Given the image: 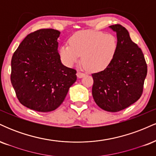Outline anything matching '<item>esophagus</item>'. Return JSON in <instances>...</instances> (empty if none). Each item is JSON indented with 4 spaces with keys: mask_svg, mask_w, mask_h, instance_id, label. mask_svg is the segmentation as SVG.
I'll list each match as a JSON object with an SVG mask.
<instances>
[{
    "mask_svg": "<svg viewBox=\"0 0 156 156\" xmlns=\"http://www.w3.org/2000/svg\"><path fill=\"white\" fill-rule=\"evenodd\" d=\"M77 76H78V78H83V77L85 76V73L80 72V71H78V72H77Z\"/></svg>",
    "mask_w": 156,
    "mask_h": 156,
    "instance_id": "1",
    "label": "esophagus"
}]
</instances>
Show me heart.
<instances>
[{"instance_id":"1","label":"heart","mask_w":156,"mask_h":156,"mask_svg":"<svg viewBox=\"0 0 156 156\" xmlns=\"http://www.w3.org/2000/svg\"><path fill=\"white\" fill-rule=\"evenodd\" d=\"M69 44L60 46L58 53L62 62L73 67L82 55L83 66L94 73L104 70L112 62L117 51L114 35L92 30L79 31L71 36Z\"/></svg>"}]
</instances>
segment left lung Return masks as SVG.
Returning a JSON list of instances; mask_svg holds the SVG:
<instances>
[{
	"mask_svg": "<svg viewBox=\"0 0 156 156\" xmlns=\"http://www.w3.org/2000/svg\"><path fill=\"white\" fill-rule=\"evenodd\" d=\"M109 28L117 34V51L104 70L92 75V96L103 110L117 112L136 102L142 94L147 67L141 50L119 24Z\"/></svg>",
	"mask_w": 156,
	"mask_h": 156,
	"instance_id": "obj_1",
	"label": "left lung"
}]
</instances>
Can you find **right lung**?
Returning <instances> with one entry per match:
<instances>
[{"label": "right lung", "instance_id": "add662e5", "mask_svg": "<svg viewBox=\"0 0 156 156\" xmlns=\"http://www.w3.org/2000/svg\"><path fill=\"white\" fill-rule=\"evenodd\" d=\"M60 31L29 34L12 58L11 82L21 104L39 112L54 111L77 80L76 70L63 65L58 51Z\"/></svg>", "mask_w": 156, "mask_h": 156}]
</instances>
